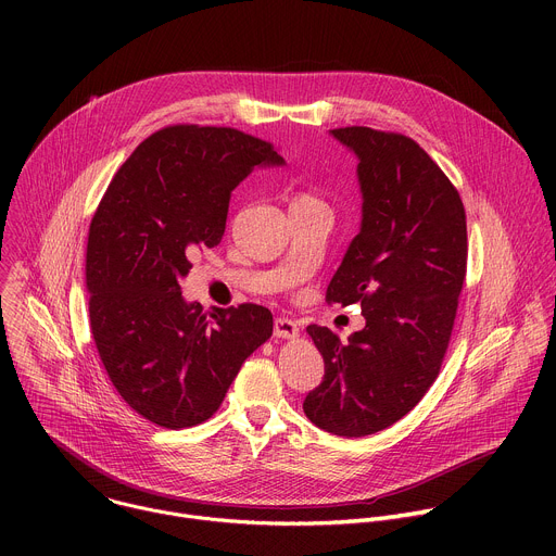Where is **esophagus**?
Here are the masks:
<instances>
[{
	"instance_id": "esophagus-1",
	"label": "esophagus",
	"mask_w": 556,
	"mask_h": 556,
	"mask_svg": "<svg viewBox=\"0 0 556 556\" xmlns=\"http://www.w3.org/2000/svg\"><path fill=\"white\" fill-rule=\"evenodd\" d=\"M275 337L277 339H294V337H299V326L292 319H288V316H277Z\"/></svg>"
}]
</instances>
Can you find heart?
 <instances>
[{
    "label": "heart",
    "instance_id": "obj_1",
    "mask_svg": "<svg viewBox=\"0 0 556 556\" xmlns=\"http://www.w3.org/2000/svg\"><path fill=\"white\" fill-rule=\"evenodd\" d=\"M294 206H326L319 198L307 193V191H296L292 198H290V208Z\"/></svg>",
    "mask_w": 556,
    "mask_h": 556
}]
</instances>
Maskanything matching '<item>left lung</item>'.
I'll use <instances>...</instances> for the list:
<instances>
[{"label":"left lung","mask_w":556,"mask_h":556,"mask_svg":"<svg viewBox=\"0 0 556 556\" xmlns=\"http://www.w3.org/2000/svg\"><path fill=\"white\" fill-rule=\"evenodd\" d=\"M332 136L358 155L363 222L326 301L361 303L365 328L341 343L307 326L326 374L303 412L328 433L363 438L407 416L440 374L466 277V213L409 136L356 125Z\"/></svg>","instance_id":"8db88e82"}]
</instances>
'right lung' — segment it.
<instances>
[{
	"instance_id": "1",
	"label": "right lung",
	"mask_w": 556,
	"mask_h": 556,
	"mask_svg": "<svg viewBox=\"0 0 556 556\" xmlns=\"http://www.w3.org/2000/svg\"><path fill=\"white\" fill-rule=\"evenodd\" d=\"M283 157L232 127L169 125L142 140L92 217L90 328L121 399L163 429L208 420L242 363L270 339L257 303L202 312L180 290L189 257L222 242L230 191Z\"/></svg>"
}]
</instances>
